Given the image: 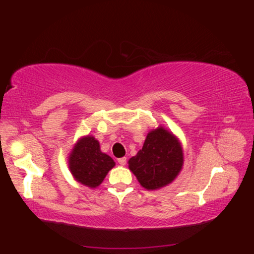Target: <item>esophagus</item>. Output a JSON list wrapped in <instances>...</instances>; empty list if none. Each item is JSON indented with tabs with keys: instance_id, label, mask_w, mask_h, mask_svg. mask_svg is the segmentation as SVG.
<instances>
[{
	"instance_id": "34e87169",
	"label": "esophagus",
	"mask_w": 254,
	"mask_h": 254,
	"mask_svg": "<svg viewBox=\"0 0 254 254\" xmlns=\"http://www.w3.org/2000/svg\"><path fill=\"white\" fill-rule=\"evenodd\" d=\"M127 157H121V159H118V164L119 165H122V166H124V165H127Z\"/></svg>"
}]
</instances>
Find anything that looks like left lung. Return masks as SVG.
Segmentation results:
<instances>
[{
  "label": "left lung",
  "mask_w": 254,
  "mask_h": 254,
  "mask_svg": "<svg viewBox=\"0 0 254 254\" xmlns=\"http://www.w3.org/2000/svg\"><path fill=\"white\" fill-rule=\"evenodd\" d=\"M183 149L178 139L164 127L150 131L143 147L129 160V168L147 190L173 182L183 166Z\"/></svg>",
  "instance_id": "obj_1"
}]
</instances>
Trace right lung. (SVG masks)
<instances>
[{
	"label": "right lung",
	"instance_id": "add662e5",
	"mask_svg": "<svg viewBox=\"0 0 254 254\" xmlns=\"http://www.w3.org/2000/svg\"><path fill=\"white\" fill-rule=\"evenodd\" d=\"M115 166L109 155L101 153L99 142L87 136L80 139L69 157V168L77 182L89 188H97Z\"/></svg>",
	"mask_w": 254,
	"mask_h": 254
}]
</instances>
